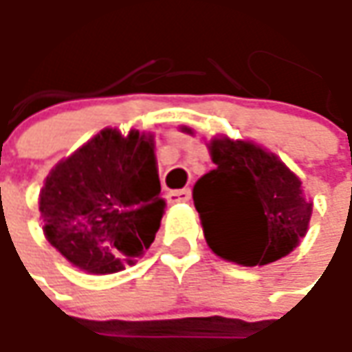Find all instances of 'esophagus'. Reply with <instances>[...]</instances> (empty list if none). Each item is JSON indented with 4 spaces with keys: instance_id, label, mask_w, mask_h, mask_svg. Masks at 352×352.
I'll use <instances>...</instances> for the list:
<instances>
[{
    "instance_id": "obj_1",
    "label": "esophagus",
    "mask_w": 352,
    "mask_h": 352,
    "mask_svg": "<svg viewBox=\"0 0 352 352\" xmlns=\"http://www.w3.org/2000/svg\"><path fill=\"white\" fill-rule=\"evenodd\" d=\"M168 201L170 204H178V201H190L192 197V190L190 188H184V190H172L168 192Z\"/></svg>"
}]
</instances>
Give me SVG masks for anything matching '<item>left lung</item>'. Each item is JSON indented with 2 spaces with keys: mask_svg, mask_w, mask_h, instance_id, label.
Returning a JSON list of instances; mask_svg holds the SVG:
<instances>
[{
  "mask_svg": "<svg viewBox=\"0 0 352 352\" xmlns=\"http://www.w3.org/2000/svg\"><path fill=\"white\" fill-rule=\"evenodd\" d=\"M192 135V129L184 127ZM215 168L194 186L210 249L229 263L263 266L290 254L307 233L311 201L278 156L227 137L208 144Z\"/></svg>",
  "mask_w": 352,
  "mask_h": 352,
  "instance_id": "obj_1",
  "label": "left lung"
}]
</instances>
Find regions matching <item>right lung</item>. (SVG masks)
Instances as JSON below:
<instances>
[{"label": "right lung", "instance_id": "obj_1", "mask_svg": "<svg viewBox=\"0 0 352 352\" xmlns=\"http://www.w3.org/2000/svg\"><path fill=\"white\" fill-rule=\"evenodd\" d=\"M38 210L48 243L80 270L111 274L133 264L164 213L153 135L103 129L50 170Z\"/></svg>", "mask_w": 352, "mask_h": 352}]
</instances>
